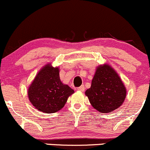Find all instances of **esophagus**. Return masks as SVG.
<instances>
[{"label": "esophagus", "mask_w": 150, "mask_h": 150, "mask_svg": "<svg viewBox=\"0 0 150 150\" xmlns=\"http://www.w3.org/2000/svg\"><path fill=\"white\" fill-rule=\"evenodd\" d=\"M77 90H79V91L83 92L84 90V85H81V86H80V87H77Z\"/></svg>", "instance_id": "esophagus-1"}]
</instances>
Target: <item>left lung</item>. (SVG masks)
<instances>
[{"instance_id": "1", "label": "left lung", "mask_w": 150, "mask_h": 150, "mask_svg": "<svg viewBox=\"0 0 150 150\" xmlns=\"http://www.w3.org/2000/svg\"><path fill=\"white\" fill-rule=\"evenodd\" d=\"M126 88L120 77L109 65L98 66L90 88L85 91L90 103L101 113L119 108L126 97Z\"/></svg>"}]
</instances>
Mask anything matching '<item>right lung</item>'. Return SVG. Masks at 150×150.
Wrapping results in <instances>:
<instances>
[{"label": "right lung", "instance_id": "right-lung-1", "mask_svg": "<svg viewBox=\"0 0 150 150\" xmlns=\"http://www.w3.org/2000/svg\"><path fill=\"white\" fill-rule=\"evenodd\" d=\"M58 67L50 63L38 71L28 90L29 100L33 106L44 113H54L60 110L68 98L74 93L73 89L62 83Z\"/></svg>", "mask_w": 150, "mask_h": 150}]
</instances>
